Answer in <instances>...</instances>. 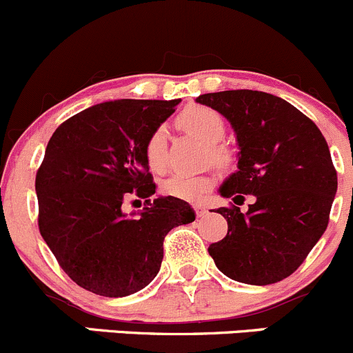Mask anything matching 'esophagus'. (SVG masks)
I'll use <instances>...</instances> for the list:
<instances>
[{
    "mask_svg": "<svg viewBox=\"0 0 353 353\" xmlns=\"http://www.w3.org/2000/svg\"><path fill=\"white\" fill-rule=\"evenodd\" d=\"M194 212H196V217H203L207 214V208L203 205H194Z\"/></svg>",
    "mask_w": 353,
    "mask_h": 353,
    "instance_id": "esophagus-1",
    "label": "esophagus"
}]
</instances>
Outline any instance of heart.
<instances>
[{
	"mask_svg": "<svg viewBox=\"0 0 353 353\" xmlns=\"http://www.w3.org/2000/svg\"><path fill=\"white\" fill-rule=\"evenodd\" d=\"M177 125L190 134L196 136L200 141L208 145L210 159L215 163H224L228 160V153L217 145L225 134V122L219 112L203 105H191L184 108L177 117ZM165 145L167 136L162 128L155 129L148 138L145 146L146 162L153 172H162L165 169ZM212 186V179L208 176H177L169 177L162 183V191L167 196L179 198V200L194 201Z\"/></svg>",
	"mask_w": 353,
	"mask_h": 353,
	"instance_id": "obj_1",
	"label": "heart"
}]
</instances>
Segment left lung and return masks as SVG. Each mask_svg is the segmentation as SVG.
<instances>
[{
    "label": "left lung",
    "instance_id": "left-lung-1",
    "mask_svg": "<svg viewBox=\"0 0 353 353\" xmlns=\"http://www.w3.org/2000/svg\"><path fill=\"white\" fill-rule=\"evenodd\" d=\"M196 103L228 119L238 141V170L219 188L236 205L217 208L228 234L208 253L222 274L265 286L300 268L324 234L336 194V170L317 125L292 103L252 90L200 94Z\"/></svg>",
    "mask_w": 353,
    "mask_h": 353
}]
</instances>
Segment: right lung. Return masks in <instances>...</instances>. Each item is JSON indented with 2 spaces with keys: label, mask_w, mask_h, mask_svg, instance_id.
I'll list each match as a JSON object with an SVG mask.
<instances>
[{
  "label": "right lung",
  "mask_w": 353,
  "mask_h": 353,
  "mask_svg": "<svg viewBox=\"0 0 353 353\" xmlns=\"http://www.w3.org/2000/svg\"><path fill=\"white\" fill-rule=\"evenodd\" d=\"M181 100H114L65 121L48 141L36 176L39 231L60 268L81 288L128 296L153 281L163 238L194 221L188 201L157 196L128 215L129 193L150 198L145 146Z\"/></svg>",
  "instance_id": "right-lung-1"
}]
</instances>
